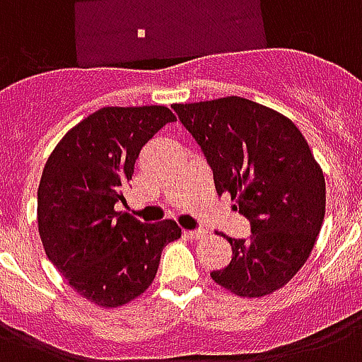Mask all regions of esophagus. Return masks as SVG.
<instances>
[{"label": "esophagus", "instance_id": "1", "mask_svg": "<svg viewBox=\"0 0 362 362\" xmlns=\"http://www.w3.org/2000/svg\"><path fill=\"white\" fill-rule=\"evenodd\" d=\"M184 237L189 238V240H201V238L206 237V231H184Z\"/></svg>", "mask_w": 362, "mask_h": 362}]
</instances>
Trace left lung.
Wrapping results in <instances>:
<instances>
[{"mask_svg":"<svg viewBox=\"0 0 362 362\" xmlns=\"http://www.w3.org/2000/svg\"><path fill=\"white\" fill-rule=\"evenodd\" d=\"M203 150L218 195L246 216L250 238H229L233 257L212 280L238 297H264L297 274L325 218V176L289 118L250 101L221 98L173 105Z\"/></svg>","mask_w":362,"mask_h":362,"instance_id":"1","label":"left lung"}]
</instances>
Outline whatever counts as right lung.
<instances>
[{
  "mask_svg": "<svg viewBox=\"0 0 362 362\" xmlns=\"http://www.w3.org/2000/svg\"><path fill=\"white\" fill-rule=\"evenodd\" d=\"M167 107H105L58 142L42 169L37 223L50 263L73 289L101 308H118L152 286L161 252L180 238L173 220L141 223L124 187L142 146L165 124Z\"/></svg>",
  "mask_w": 362,
  "mask_h": 362,
  "instance_id": "add662e5",
  "label": "right lung"
}]
</instances>
